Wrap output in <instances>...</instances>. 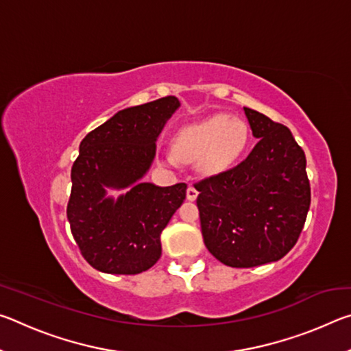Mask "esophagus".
Listing matches in <instances>:
<instances>
[{
    "instance_id": "obj_1",
    "label": "esophagus",
    "mask_w": 351,
    "mask_h": 351,
    "mask_svg": "<svg viewBox=\"0 0 351 351\" xmlns=\"http://www.w3.org/2000/svg\"><path fill=\"white\" fill-rule=\"evenodd\" d=\"M186 195H187V199L189 201H195V199H197V197H198V190L195 189L193 186H189Z\"/></svg>"
}]
</instances>
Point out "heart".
Listing matches in <instances>:
<instances>
[{"mask_svg": "<svg viewBox=\"0 0 351 351\" xmlns=\"http://www.w3.org/2000/svg\"><path fill=\"white\" fill-rule=\"evenodd\" d=\"M247 142V128L240 119L215 114L178 130L173 152L164 153L162 162L175 167L182 161H198L204 175H217L239 161Z\"/></svg>", "mask_w": 351, "mask_h": 351, "instance_id": "1", "label": "heart"}]
</instances>
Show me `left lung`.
I'll list each match as a JSON object with an SVG mask.
<instances>
[{
  "label": "left lung",
  "mask_w": 351,
  "mask_h": 351,
  "mask_svg": "<svg viewBox=\"0 0 351 351\" xmlns=\"http://www.w3.org/2000/svg\"><path fill=\"white\" fill-rule=\"evenodd\" d=\"M243 111L257 145L237 167L195 189L209 252L226 266L254 268L280 260L295 245L311 192L305 153L289 128L246 106Z\"/></svg>",
  "instance_id": "obj_1"
}]
</instances>
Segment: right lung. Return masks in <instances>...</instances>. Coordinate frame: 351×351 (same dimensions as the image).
<instances>
[{
  "instance_id": "right-lung-1",
  "label": "right lung",
  "mask_w": 351,
  "mask_h": 351,
  "mask_svg": "<svg viewBox=\"0 0 351 351\" xmlns=\"http://www.w3.org/2000/svg\"><path fill=\"white\" fill-rule=\"evenodd\" d=\"M180 100L167 96L117 111L80 142L71 170L68 221L80 252L105 274H139L161 257V232L184 199V182H144L156 141ZM121 189L117 199L108 195Z\"/></svg>"
}]
</instances>
